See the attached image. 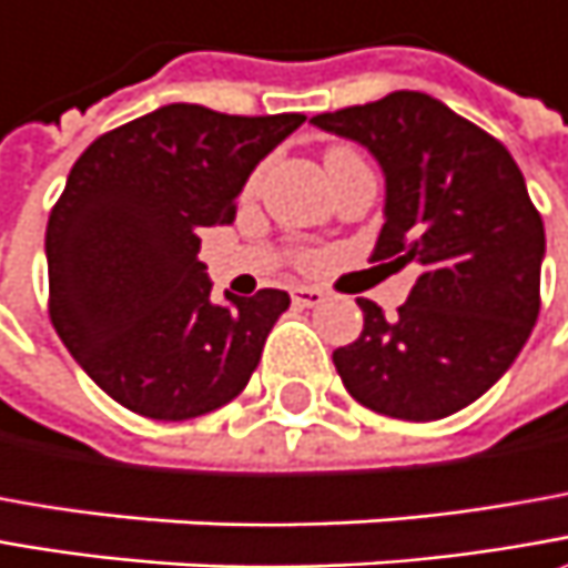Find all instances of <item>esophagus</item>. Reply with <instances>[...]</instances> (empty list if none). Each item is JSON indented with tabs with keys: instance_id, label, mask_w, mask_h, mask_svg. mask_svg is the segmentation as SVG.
Wrapping results in <instances>:
<instances>
[{
	"instance_id": "34e87169",
	"label": "esophagus",
	"mask_w": 568,
	"mask_h": 568,
	"mask_svg": "<svg viewBox=\"0 0 568 568\" xmlns=\"http://www.w3.org/2000/svg\"><path fill=\"white\" fill-rule=\"evenodd\" d=\"M323 298H326V292L317 285H295L292 288V302L298 307H317V304H323Z\"/></svg>"
}]
</instances>
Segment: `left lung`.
<instances>
[{
  "label": "left lung",
  "instance_id": "1",
  "mask_svg": "<svg viewBox=\"0 0 568 568\" xmlns=\"http://www.w3.org/2000/svg\"><path fill=\"white\" fill-rule=\"evenodd\" d=\"M311 122L358 141L386 175L371 261L420 270L396 317L358 298L362 336L333 364L377 415L446 418L509 371L538 321L544 223L521 169L497 138L418 90Z\"/></svg>",
  "mask_w": 568,
  "mask_h": 568
}]
</instances>
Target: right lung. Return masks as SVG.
I'll return each mask as SVG.
<instances>
[{
    "instance_id": "right-lung-1",
    "label": "right lung",
    "mask_w": 568,
    "mask_h": 568,
    "mask_svg": "<svg viewBox=\"0 0 568 568\" xmlns=\"http://www.w3.org/2000/svg\"><path fill=\"white\" fill-rule=\"evenodd\" d=\"M302 122L169 103L100 134L71 166L47 225L50 321L128 412L187 420L247 386L288 295L213 302L197 232L235 220L247 175Z\"/></svg>"
}]
</instances>
